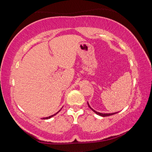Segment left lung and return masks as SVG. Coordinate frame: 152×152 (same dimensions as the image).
<instances>
[{"label":"left lung","mask_w":152,"mask_h":152,"mask_svg":"<svg viewBox=\"0 0 152 152\" xmlns=\"http://www.w3.org/2000/svg\"><path fill=\"white\" fill-rule=\"evenodd\" d=\"M87 103H88V105L90 109H91L92 111H93L94 113H96V115H99V116H101V117H107V116H110V115H115V114H117V113H118L119 112H116V113H99V112H97L96 111V110H94L91 107V106H90V104L88 102H87Z\"/></svg>","instance_id":"8db88e82"}]
</instances>
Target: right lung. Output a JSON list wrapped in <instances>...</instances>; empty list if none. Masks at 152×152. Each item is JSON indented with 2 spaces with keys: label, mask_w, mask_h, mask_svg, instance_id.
I'll return each mask as SVG.
<instances>
[{
  "label": "right lung",
  "mask_w": 152,
  "mask_h": 152,
  "mask_svg": "<svg viewBox=\"0 0 152 152\" xmlns=\"http://www.w3.org/2000/svg\"><path fill=\"white\" fill-rule=\"evenodd\" d=\"M61 109L60 110H59V111L58 112H57V113H56V114H54V115H51V116H50V117H43V118H42V119H50V118H51V117H53V116H54V115H56V114H58V113H59V112H60V110H61Z\"/></svg>",
  "instance_id": "add662e5"
}]
</instances>
